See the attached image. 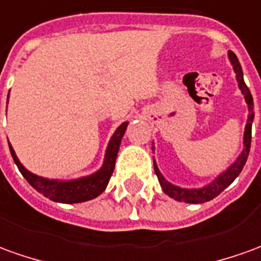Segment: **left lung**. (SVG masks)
Returning a JSON list of instances; mask_svg holds the SVG:
<instances>
[{"instance_id":"1","label":"left lung","mask_w":261,"mask_h":261,"mask_svg":"<svg viewBox=\"0 0 261 261\" xmlns=\"http://www.w3.org/2000/svg\"><path fill=\"white\" fill-rule=\"evenodd\" d=\"M229 59L233 65V69H234V73H236V79L239 82V88L240 91L244 95V100L249 107V118H247V123H246V129H244V149L243 152L240 153V156L237 158V161L230 166L226 172H223L222 175L216 177V180L204 186L202 189H183L179 188V186H175L172 183H169L162 173L159 172V169L156 166V163L153 161V168L154 173L159 179V183H161L163 192L168 196H170L172 199H175L177 202H185V203H204L209 202L212 199H215L217 195H220L223 192L224 189L230 186L233 180L236 179L237 176L240 175V172L243 170V166L246 165V161H247V156H249V152H250V143H251V123H253V119H254V105H253V96H251L250 91L247 85L244 84L243 79V71H242V65L239 62V59L234 55V52L229 51Z\"/></svg>"}]
</instances>
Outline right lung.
Wrapping results in <instances>:
<instances>
[{
  "label": "right lung",
  "instance_id": "right-lung-1",
  "mask_svg": "<svg viewBox=\"0 0 261 261\" xmlns=\"http://www.w3.org/2000/svg\"><path fill=\"white\" fill-rule=\"evenodd\" d=\"M7 103H8V100H7ZM126 126L127 122H123L112 135L109 145H108L102 168L98 172H95L93 175L79 177L75 180H54V179H46V177L34 175L21 165L12 146L10 143L8 145H10L12 159L19 169V172L35 190H38L39 193H42L45 197L51 199L54 202L81 203L95 199L107 189L109 179L113 173V169H115V162H116V156H118V150H119L120 141L125 135Z\"/></svg>",
  "mask_w": 261,
  "mask_h": 261
}]
</instances>
